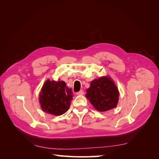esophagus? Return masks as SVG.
I'll list each match as a JSON object with an SVG mask.
<instances>
[{"label": "esophagus", "mask_w": 159, "mask_h": 159, "mask_svg": "<svg viewBox=\"0 0 159 159\" xmlns=\"http://www.w3.org/2000/svg\"><path fill=\"white\" fill-rule=\"evenodd\" d=\"M84 91L83 90H80L79 92H77L76 93V95H84Z\"/></svg>", "instance_id": "esophagus-1"}]
</instances>
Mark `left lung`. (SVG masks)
Listing matches in <instances>:
<instances>
[{
  "label": "left lung",
  "mask_w": 159,
  "mask_h": 159,
  "mask_svg": "<svg viewBox=\"0 0 159 159\" xmlns=\"http://www.w3.org/2000/svg\"><path fill=\"white\" fill-rule=\"evenodd\" d=\"M85 96L99 111H107L117 106L119 92L113 80L103 76L91 81Z\"/></svg>",
  "instance_id": "left-lung-1"
}]
</instances>
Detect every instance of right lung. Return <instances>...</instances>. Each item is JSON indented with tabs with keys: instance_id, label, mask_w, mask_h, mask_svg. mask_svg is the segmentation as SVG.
<instances>
[{
	"instance_id": "right-lung-1",
	"label": "right lung",
	"mask_w": 159,
	"mask_h": 159,
	"mask_svg": "<svg viewBox=\"0 0 159 159\" xmlns=\"http://www.w3.org/2000/svg\"><path fill=\"white\" fill-rule=\"evenodd\" d=\"M72 91L64 81L48 80L39 95L41 107L44 112L54 115L66 113L72 101Z\"/></svg>"
}]
</instances>
